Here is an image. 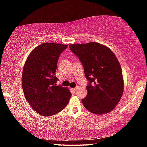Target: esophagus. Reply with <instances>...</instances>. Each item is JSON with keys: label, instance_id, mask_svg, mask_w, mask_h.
Listing matches in <instances>:
<instances>
[{"label": "esophagus", "instance_id": "obj_1", "mask_svg": "<svg viewBox=\"0 0 147 147\" xmlns=\"http://www.w3.org/2000/svg\"><path fill=\"white\" fill-rule=\"evenodd\" d=\"M77 89H78V88H74L72 89V90H73V91H74V92H76V91H77Z\"/></svg>", "mask_w": 147, "mask_h": 147}]
</instances>
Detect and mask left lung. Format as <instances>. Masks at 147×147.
<instances>
[{"label": "left lung", "mask_w": 147, "mask_h": 147, "mask_svg": "<svg viewBox=\"0 0 147 147\" xmlns=\"http://www.w3.org/2000/svg\"><path fill=\"white\" fill-rule=\"evenodd\" d=\"M69 47L81 61L89 82L88 94L82 100L84 107L99 115L113 110L124 88L121 67L115 54L107 47L95 42Z\"/></svg>", "instance_id": "obj_1"}]
</instances>
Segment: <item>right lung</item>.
I'll use <instances>...</instances> for the list:
<instances>
[{
    "label": "right lung",
    "mask_w": 147,
    "mask_h": 147,
    "mask_svg": "<svg viewBox=\"0 0 147 147\" xmlns=\"http://www.w3.org/2000/svg\"><path fill=\"white\" fill-rule=\"evenodd\" d=\"M68 45L44 43L30 54L23 67L22 87L30 105L39 114L51 116L59 113L68 104L71 93L56 85L57 63Z\"/></svg>",
    "instance_id": "1"
}]
</instances>
